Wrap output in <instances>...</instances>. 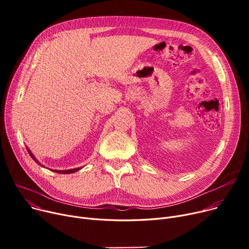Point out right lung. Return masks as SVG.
<instances>
[{
  "label": "right lung",
  "mask_w": 249,
  "mask_h": 249,
  "mask_svg": "<svg viewBox=\"0 0 249 249\" xmlns=\"http://www.w3.org/2000/svg\"><path fill=\"white\" fill-rule=\"evenodd\" d=\"M28 152H29V154L31 155V158L38 163V164H40L36 160H35V158L33 156V154L28 150ZM81 167H77V168H72V169H67V171H53V172H56V173H58V174H72V173H74V172H76V171H78V169H80Z\"/></svg>",
  "instance_id": "right-lung-1"
}]
</instances>
